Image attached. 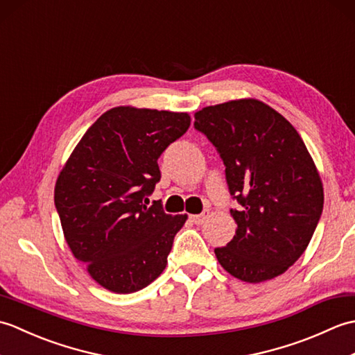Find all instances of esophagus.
Here are the masks:
<instances>
[{
    "label": "esophagus",
    "mask_w": 355,
    "mask_h": 355,
    "mask_svg": "<svg viewBox=\"0 0 355 355\" xmlns=\"http://www.w3.org/2000/svg\"><path fill=\"white\" fill-rule=\"evenodd\" d=\"M207 218H209V210H202V212H201L200 215H191V221H192L193 224L200 225V224L205 223V221L207 220Z\"/></svg>",
    "instance_id": "34e87169"
}]
</instances>
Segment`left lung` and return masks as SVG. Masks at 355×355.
Here are the masks:
<instances>
[{
	"instance_id": "left-lung-1",
	"label": "left lung",
	"mask_w": 355,
	"mask_h": 355,
	"mask_svg": "<svg viewBox=\"0 0 355 355\" xmlns=\"http://www.w3.org/2000/svg\"><path fill=\"white\" fill-rule=\"evenodd\" d=\"M195 130L216 148L238 209V229L215 248L223 268L258 284L288 270L310 244L323 209V186L293 125L261 101L239 99L195 112Z\"/></svg>"
}]
</instances>
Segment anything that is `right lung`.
<instances>
[{
	"instance_id": "right-lung-1",
	"label": "right lung",
	"mask_w": 355,
	"mask_h": 355,
	"mask_svg": "<svg viewBox=\"0 0 355 355\" xmlns=\"http://www.w3.org/2000/svg\"><path fill=\"white\" fill-rule=\"evenodd\" d=\"M191 125L187 112L116 107L96 120L67 160L55 206L74 258L103 288L134 293L163 273L187 215H168L148 195L158 157Z\"/></svg>"
}]
</instances>
